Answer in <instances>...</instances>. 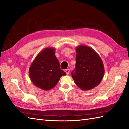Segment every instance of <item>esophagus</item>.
Listing matches in <instances>:
<instances>
[{"label": "esophagus", "instance_id": "esophagus-1", "mask_svg": "<svg viewBox=\"0 0 129 129\" xmlns=\"http://www.w3.org/2000/svg\"><path fill=\"white\" fill-rule=\"evenodd\" d=\"M69 69H66V71H65V72L66 73V74H67V75H68V74H69Z\"/></svg>", "mask_w": 129, "mask_h": 129}]
</instances>
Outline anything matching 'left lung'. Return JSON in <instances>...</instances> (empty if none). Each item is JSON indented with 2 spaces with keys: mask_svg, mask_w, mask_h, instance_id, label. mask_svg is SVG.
<instances>
[{
  "mask_svg": "<svg viewBox=\"0 0 129 129\" xmlns=\"http://www.w3.org/2000/svg\"><path fill=\"white\" fill-rule=\"evenodd\" d=\"M76 51L75 68L72 72V77L81 90H89L96 87L103 79L104 68L102 60L89 46H78Z\"/></svg>",
  "mask_w": 129,
  "mask_h": 129,
  "instance_id": "1",
  "label": "left lung"
}]
</instances>
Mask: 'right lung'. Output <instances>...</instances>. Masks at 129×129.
Here are the masks:
<instances>
[{"label":"right lung","instance_id":"add662e5","mask_svg":"<svg viewBox=\"0 0 129 129\" xmlns=\"http://www.w3.org/2000/svg\"><path fill=\"white\" fill-rule=\"evenodd\" d=\"M55 49L47 47L39 53L29 69L30 79L35 86L48 91L53 88L66 73L60 68Z\"/></svg>","mask_w":129,"mask_h":129}]
</instances>
